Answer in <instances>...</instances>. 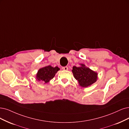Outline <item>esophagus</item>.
Listing matches in <instances>:
<instances>
[{
    "mask_svg": "<svg viewBox=\"0 0 129 129\" xmlns=\"http://www.w3.org/2000/svg\"><path fill=\"white\" fill-rule=\"evenodd\" d=\"M62 69H63V70H65V71H66V70H68V66H64V67H63V68H62Z\"/></svg>",
    "mask_w": 129,
    "mask_h": 129,
    "instance_id": "34e87169",
    "label": "esophagus"
}]
</instances>
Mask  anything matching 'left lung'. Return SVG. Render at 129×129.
<instances>
[{"instance_id":"obj_1","label":"left lung","mask_w":129,"mask_h":129,"mask_svg":"<svg viewBox=\"0 0 129 129\" xmlns=\"http://www.w3.org/2000/svg\"><path fill=\"white\" fill-rule=\"evenodd\" d=\"M72 72L74 78L78 81L80 86L87 87L94 83L97 79V73L85 67L84 64L81 66H73Z\"/></svg>"}]
</instances>
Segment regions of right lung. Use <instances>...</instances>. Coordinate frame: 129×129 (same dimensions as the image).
Returning a JSON list of instances; mask_svg holds the SVG:
<instances>
[{"label": "right lung", "mask_w": 129, "mask_h": 129, "mask_svg": "<svg viewBox=\"0 0 129 129\" xmlns=\"http://www.w3.org/2000/svg\"><path fill=\"white\" fill-rule=\"evenodd\" d=\"M59 70V69L57 66L55 68L52 67L50 65L45 66L38 71L37 74V79L38 81L47 83L54 77L55 74Z\"/></svg>", "instance_id": "right-lung-1"}]
</instances>
